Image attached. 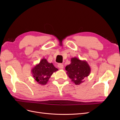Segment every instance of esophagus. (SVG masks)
Returning <instances> with one entry per match:
<instances>
[{
	"label": "esophagus",
	"instance_id": "1",
	"mask_svg": "<svg viewBox=\"0 0 120 120\" xmlns=\"http://www.w3.org/2000/svg\"><path fill=\"white\" fill-rule=\"evenodd\" d=\"M57 67L60 69H63L64 68V65L61 64H58Z\"/></svg>",
	"mask_w": 120,
	"mask_h": 120
}]
</instances>
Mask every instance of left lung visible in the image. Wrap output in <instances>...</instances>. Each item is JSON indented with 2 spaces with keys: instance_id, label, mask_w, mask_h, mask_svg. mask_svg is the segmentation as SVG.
I'll use <instances>...</instances> for the list:
<instances>
[{
  "instance_id": "8db88e82",
  "label": "left lung",
  "mask_w": 120,
  "mask_h": 120,
  "mask_svg": "<svg viewBox=\"0 0 120 120\" xmlns=\"http://www.w3.org/2000/svg\"><path fill=\"white\" fill-rule=\"evenodd\" d=\"M71 63L66 67L67 74L71 81L76 85L84 82L85 79L90 73V68L86 60H82L77 57H72Z\"/></svg>"
}]
</instances>
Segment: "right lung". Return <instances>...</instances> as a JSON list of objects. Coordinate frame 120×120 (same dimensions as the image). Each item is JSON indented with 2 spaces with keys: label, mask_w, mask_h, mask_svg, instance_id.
<instances>
[{
  "label": "right lung",
  "mask_w": 120,
  "mask_h": 120,
  "mask_svg": "<svg viewBox=\"0 0 120 120\" xmlns=\"http://www.w3.org/2000/svg\"><path fill=\"white\" fill-rule=\"evenodd\" d=\"M57 71L58 69L54 67L52 63H49L43 58L39 64L32 68L31 72L34 79L38 84L45 85L53 72Z\"/></svg>",
  "instance_id": "right-lung-1"
}]
</instances>
